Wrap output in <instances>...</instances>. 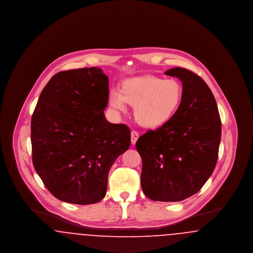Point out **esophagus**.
<instances>
[{"label": "esophagus", "instance_id": "obj_1", "mask_svg": "<svg viewBox=\"0 0 253 253\" xmlns=\"http://www.w3.org/2000/svg\"><path fill=\"white\" fill-rule=\"evenodd\" d=\"M138 137H139V134H138V132H136V131H132L131 132V142H132V144L134 145L136 143Z\"/></svg>", "mask_w": 253, "mask_h": 253}]
</instances>
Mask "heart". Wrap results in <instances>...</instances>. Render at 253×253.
Returning a JSON list of instances; mask_svg holds the SVG:
<instances>
[{
	"mask_svg": "<svg viewBox=\"0 0 253 253\" xmlns=\"http://www.w3.org/2000/svg\"><path fill=\"white\" fill-rule=\"evenodd\" d=\"M183 93V87L176 80L148 75L125 80L121 92L113 90L110 93L109 103L120 112L126 111V103L134 106V119L140 125L159 128L176 115Z\"/></svg>",
	"mask_w": 253,
	"mask_h": 253,
	"instance_id": "heart-1",
	"label": "heart"
}]
</instances>
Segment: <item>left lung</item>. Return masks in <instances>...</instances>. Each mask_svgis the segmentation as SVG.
Instances as JSON below:
<instances>
[{
  "instance_id": "obj_1",
  "label": "left lung",
  "mask_w": 253,
  "mask_h": 253,
  "mask_svg": "<svg viewBox=\"0 0 253 253\" xmlns=\"http://www.w3.org/2000/svg\"><path fill=\"white\" fill-rule=\"evenodd\" d=\"M165 74L182 83L180 108L167 124L141 135L135 147L142 158L145 195L177 202L198 193L215 168L221 120L215 98L199 76L181 67Z\"/></svg>"
}]
</instances>
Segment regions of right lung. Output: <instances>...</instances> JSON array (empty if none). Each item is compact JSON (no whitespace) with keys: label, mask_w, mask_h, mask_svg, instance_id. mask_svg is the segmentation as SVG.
<instances>
[{"label":"right lung","mask_w":253,"mask_h":253,"mask_svg":"<svg viewBox=\"0 0 253 253\" xmlns=\"http://www.w3.org/2000/svg\"><path fill=\"white\" fill-rule=\"evenodd\" d=\"M108 84L100 68L73 69L53 76L39 97L31 119L33 165L63 202L100 201L110 169L131 144L129 127L105 119Z\"/></svg>","instance_id":"right-lung-1"}]
</instances>
